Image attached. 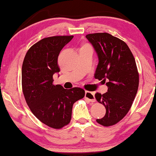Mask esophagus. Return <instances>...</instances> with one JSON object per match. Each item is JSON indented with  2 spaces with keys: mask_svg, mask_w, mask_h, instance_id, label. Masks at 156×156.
Instances as JSON below:
<instances>
[{
  "mask_svg": "<svg viewBox=\"0 0 156 156\" xmlns=\"http://www.w3.org/2000/svg\"><path fill=\"white\" fill-rule=\"evenodd\" d=\"M85 98H86V99L88 100L90 102H95L96 101L95 98V95H94V94L92 93V92L85 91Z\"/></svg>",
  "mask_w": 156,
  "mask_h": 156,
  "instance_id": "esophagus-1",
  "label": "esophagus"
}]
</instances>
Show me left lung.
Segmentation results:
<instances>
[{"mask_svg": "<svg viewBox=\"0 0 156 156\" xmlns=\"http://www.w3.org/2000/svg\"><path fill=\"white\" fill-rule=\"evenodd\" d=\"M98 54L99 63L94 77L108 87L107 93H97L95 98L104 105L106 114L96 121L104 126H112L130 109L139 87V76L136 61L124 41L107 32L87 34Z\"/></svg>", "mask_w": 156, "mask_h": 156, "instance_id": "1", "label": "left lung"}]
</instances>
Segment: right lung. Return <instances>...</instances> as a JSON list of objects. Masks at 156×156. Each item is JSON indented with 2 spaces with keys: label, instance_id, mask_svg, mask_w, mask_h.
<instances>
[{
  "label": "right lung",
  "instance_id": "add662e5",
  "mask_svg": "<svg viewBox=\"0 0 156 156\" xmlns=\"http://www.w3.org/2000/svg\"><path fill=\"white\" fill-rule=\"evenodd\" d=\"M73 36L44 38L28 50L22 67V87L26 102L39 121L53 129H61L71 119L72 108L85 96L80 87L67 90L53 84V75L60 71L59 53Z\"/></svg>",
  "mask_w": 156,
  "mask_h": 156
}]
</instances>
